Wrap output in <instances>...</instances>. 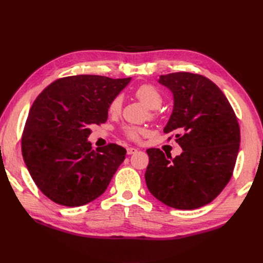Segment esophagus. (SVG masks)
Returning <instances> with one entry per match:
<instances>
[{
    "mask_svg": "<svg viewBox=\"0 0 263 263\" xmlns=\"http://www.w3.org/2000/svg\"><path fill=\"white\" fill-rule=\"evenodd\" d=\"M137 151V149L136 148H134V147H128L127 148V154L128 155H134L135 153Z\"/></svg>",
    "mask_w": 263,
    "mask_h": 263,
    "instance_id": "34e87169",
    "label": "esophagus"
}]
</instances>
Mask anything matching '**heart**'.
I'll list each match as a JSON object with an SVG mask.
<instances>
[{
	"label": "heart",
	"instance_id": "obj_1",
	"mask_svg": "<svg viewBox=\"0 0 263 263\" xmlns=\"http://www.w3.org/2000/svg\"><path fill=\"white\" fill-rule=\"evenodd\" d=\"M134 95L137 99L141 100L147 107L151 109L159 108L163 102L162 93L155 86L149 85V84H144L137 87L134 91ZM120 109H121V98L120 97H115V98L108 104V108H107L108 114L113 116L118 115L120 113ZM123 133L128 137V139L132 141H137L141 137V135L145 133V131L141 128L128 126L123 128Z\"/></svg>",
	"mask_w": 263,
	"mask_h": 263
}]
</instances>
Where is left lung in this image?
<instances>
[{"label": "left lung", "instance_id": "left-lung-1", "mask_svg": "<svg viewBox=\"0 0 263 263\" xmlns=\"http://www.w3.org/2000/svg\"><path fill=\"white\" fill-rule=\"evenodd\" d=\"M159 83L174 95L164 133L175 135L183 151L173 159L158 148L147 149L146 184L172 208L197 209L211 202L230 180L240 147L238 119L223 91L208 78L175 72L161 76Z\"/></svg>", "mask_w": 263, "mask_h": 263}]
</instances>
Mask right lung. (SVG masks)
I'll return each mask as SVG.
<instances>
[{"label": "right lung", "instance_id": "right-lung-1", "mask_svg": "<svg viewBox=\"0 0 263 263\" xmlns=\"http://www.w3.org/2000/svg\"><path fill=\"white\" fill-rule=\"evenodd\" d=\"M131 78L80 74L54 81L34 101L22 133V156L37 187L66 206L102 195L127 150L108 144L91 150L93 124L107 119L109 102Z\"/></svg>", "mask_w": 263, "mask_h": 263}]
</instances>
